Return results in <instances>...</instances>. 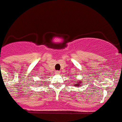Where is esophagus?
Wrapping results in <instances>:
<instances>
[{"label":"esophagus","instance_id":"1","mask_svg":"<svg viewBox=\"0 0 122 122\" xmlns=\"http://www.w3.org/2000/svg\"><path fill=\"white\" fill-rule=\"evenodd\" d=\"M59 73H60V72H59V71H56V72H55V73H56V75H58V74H59Z\"/></svg>","mask_w":122,"mask_h":122}]
</instances>
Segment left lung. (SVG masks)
<instances>
[{
	"label": "left lung",
	"instance_id": "obj_1",
	"mask_svg": "<svg viewBox=\"0 0 122 122\" xmlns=\"http://www.w3.org/2000/svg\"><path fill=\"white\" fill-rule=\"evenodd\" d=\"M73 82V81H72ZM81 85H82V83H81V81L79 82H76V83H75L73 86H81Z\"/></svg>",
	"mask_w": 122,
	"mask_h": 122
}]
</instances>
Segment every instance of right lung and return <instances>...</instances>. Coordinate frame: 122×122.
<instances>
[{
    "mask_svg": "<svg viewBox=\"0 0 122 122\" xmlns=\"http://www.w3.org/2000/svg\"><path fill=\"white\" fill-rule=\"evenodd\" d=\"M41 78V80H43V79H44V78H42V77H40Z\"/></svg>",
    "mask_w": 122,
    "mask_h": 122,
    "instance_id": "right-lung-1",
    "label": "right lung"
}]
</instances>
